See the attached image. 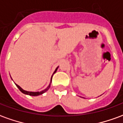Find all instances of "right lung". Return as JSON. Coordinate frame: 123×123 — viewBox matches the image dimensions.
Returning a JSON list of instances; mask_svg holds the SVG:
<instances>
[{
	"label": "right lung",
	"mask_w": 123,
	"mask_h": 123,
	"mask_svg": "<svg viewBox=\"0 0 123 123\" xmlns=\"http://www.w3.org/2000/svg\"><path fill=\"white\" fill-rule=\"evenodd\" d=\"M57 68H58V67H57V68H56V70H55V72H54L53 74H55V73L56 72ZM51 80H52V78H51ZM16 86L18 88V89H19V90H20L23 93H24V94H27V95H32V96H37V95H41V94H43V93L46 92L49 89V88H50V86H51V84H49L48 87L46 88V89H45V90H43L41 91V92H28V91L24 90L22 88L20 87V86H18V84H16Z\"/></svg>",
	"instance_id": "add662e5"
}]
</instances>
